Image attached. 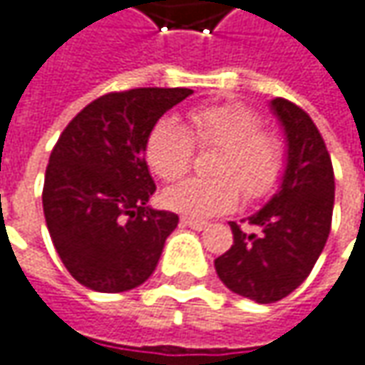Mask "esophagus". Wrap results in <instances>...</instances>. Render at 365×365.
Returning <instances> with one entry per match:
<instances>
[{
	"instance_id": "1",
	"label": "esophagus",
	"mask_w": 365,
	"mask_h": 365,
	"mask_svg": "<svg viewBox=\"0 0 365 365\" xmlns=\"http://www.w3.org/2000/svg\"><path fill=\"white\" fill-rule=\"evenodd\" d=\"M182 225L190 227V229H194V231H204V229L208 227L204 221H194V219H182Z\"/></svg>"
}]
</instances>
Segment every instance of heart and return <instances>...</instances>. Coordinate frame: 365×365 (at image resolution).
Here are the masks:
<instances>
[{
    "label": "heart",
    "mask_w": 365,
    "mask_h": 365,
    "mask_svg": "<svg viewBox=\"0 0 365 365\" xmlns=\"http://www.w3.org/2000/svg\"><path fill=\"white\" fill-rule=\"evenodd\" d=\"M196 146H219L210 161L215 178H190L163 192V204L192 219L223 215L240 202V187L250 198L272 190L283 171V148L260 118L244 105H206L187 113V128L175 119H159L146 136L144 157L165 182L187 171Z\"/></svg>",
    "instance_id": "obj_1"
}]
</instances>
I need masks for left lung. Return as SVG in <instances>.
I'll return each instance as SVG.
<instances>
[{
	"mask_svg": "<svg viewBox=\"0 0 365 365\" xmlns=\"http://www.w3.org/2000/svg\"><path fill=\"white\" fill-rule=\"evenodd\" d=\"M270 111L287 144L279 190L244 219L254 231L229 223L233 246L215 260L227 289L256 304L279 302L306 281L329 240L334 204L331 155L310 115L279 97Z\"/></svg>",
	"mask_w": 365,
	"mask_h": 365,
	"instance_id": "1",
	"label": "left lung"
}]
</instances>
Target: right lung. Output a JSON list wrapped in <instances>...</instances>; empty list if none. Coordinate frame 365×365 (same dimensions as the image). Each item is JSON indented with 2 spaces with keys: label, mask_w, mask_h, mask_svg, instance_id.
I'll use <instances>...</instances> for the list:
<instances>
[{
  "label": "right lung",
  "mask_w": 365,
  "mask_h": 365,
  "mask_svg": "<svg viewBox=\"0 0 365 365\" xmlns=\"http://www.w3.org/2000/svg\"><path fill=\"white\" fill-rule=\"evenodd\" d=\"M192 93H109L86 105L61 132L45 171L43 212L63 267L80 285L119 293L155 272L180 219L148 204L157 185L144 144L153 125Z\"/></svg>",
  "instance_id": "right-lung-1"
}]
</instances>
